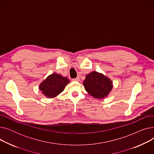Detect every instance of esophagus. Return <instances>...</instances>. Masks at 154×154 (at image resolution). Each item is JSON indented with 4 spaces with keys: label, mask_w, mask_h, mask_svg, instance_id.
<instances>
[{
    "label": "esophagus",
    "mask_w": 154,
    "mask_h": 154,
    "mask_svg": "<svg viewBox=\"0 0 154 154\" xmlns=\"http://www.w3.org/2000/svg\"><path fill=\"white\" fill-rule=\"evenodd\" d=\"M72 81H76V82H79L80 80V79L79 77H77L75 79H72Z\"/></svg>",
    "instance_id": "obj_1"
}]
</instances>
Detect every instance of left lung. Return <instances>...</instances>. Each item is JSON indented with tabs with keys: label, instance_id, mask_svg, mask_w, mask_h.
Returning <instances> with one entry per match:
<instances>
[{
	"label": "left lung",
	"instance_id": "8db88e82",
	"mask_svg": "<svg viewBox=\"0 0 154 154\" xmlns=\"http://www.w3.org/2000/svg\"><path fill=\"white\" fill-rule=\"evenodd\" d=\"M83 85L88 94L99 99L107 97L113 87L110 79L95 71L86 75Z\"/></svg>",
	"mask_w": 154,
	"mask_h": 154
}]
</instances>
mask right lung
I'll list each match as a JSON object with an SVG mask.
<instances>
[{
    "label": "right lung",
    "mask_w": 154,
    "mask_h": 154,
    "mask_svg": "<svg viewBox=\"0 0 154 154\" xmlns=\"http://www.w3.org/2000/svg\"><path fill=\"white\" fill-rule=\"evenodd\" d=\"M69 80L60 74H52L40 84L39 89L48 98H54L60 94L69 83Z\"/></svg>",
    "instance_id": "obj_1"
}]
</instances>
